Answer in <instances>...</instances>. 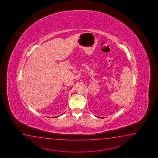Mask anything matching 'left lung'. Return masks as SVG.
<instances>
[{
	"mask_svg": "<svg viewBox=\"0 0 158 158\" xmlns=\"http://www.w3.org/2000/svg\"><path fill=\"white\" fill-rule=\"evenodd\" d=\"M99 118H101V117H99Z\"/></svg>",
	"mask_w": 158,
	"mask_h": 158,
	"instance_id": "1",
	"label": "left lung"
}]
</instances>
